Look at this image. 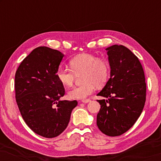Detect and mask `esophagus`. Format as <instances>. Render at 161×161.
Returning <instances> with one entry per match:
<instances>
[{
  "instance_id": "obj_1",
  "label": "esophagus",
  "mask_w": 161,
  "mask_h": 161,
  "mask_svg": "<svg viewBox=\"0 0 161 161\" xmlns=\"http://www.w3.org/2000/svg\"><path fill=\"white\" fill-rule=\"evenodd\" d=\"M90 100H81V102H82L83 103H89L90 102Z\"/></svg>"
}]
</instances>
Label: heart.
Returning a JSON list of instances; mask_svg holds the SVG:
<instances>
[{"instance_id":"1","label":"heart","mask_w":161,"mask_h":161,"mask_svg":"<svg viewBox=\"0 0 161 161\" xmlns=\"http://www.w3.org/2000/svg\"><path fill=\"white\" fill-rule=\"evenodd\" d=\"M71 67H59L56 71V77L64 86L72 85L75 74L83 72L82 85L75 86L67 92V96L72 100H83L92 94L96 86H102L107 82L110 75L108 63L103 59L92 54L77 55L69 61Z\"/></svg>"}]
</instances>
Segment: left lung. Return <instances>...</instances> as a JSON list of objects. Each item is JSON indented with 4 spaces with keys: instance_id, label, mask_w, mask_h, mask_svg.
<instances>
[{
    "instance_id": "obj_1",
    "label": "left lung",
    "mask_w": 161,
    "mask_h": 161,
    "mask_svg": "<svg viewBox=\"0 0 161 161\" xmlns=\"http://www.w3.org/2000/svg\"><path fill=\"white\" fill-rule=\"evenodd\" d=\"M111 68L110 78L97 96L101 108L97 125L103 133L117 136L132 127L146 101V83L139 60L128 48L114 45L107 47Z\"/></svg>"
}]
</instances>
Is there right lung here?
<instances>
[{"label": "right lung", "mask_w": 161, "mask_h": 161, "mask_svg": "<svg viewBox=\"0 0 161 161\" xmlns=\"http://www.w3.org/2000/svg\"><path fill=\"white\" fill-rule=\"evenodd\" d=\"M63 57L57 50L36 47L15 74V97L21 115L35 133L45 138L56 137L67 128L78 105L76 100H60L65 90L56 71Z\"/></svg>", "instance_id": "right-lung-1"}]
</instances>
